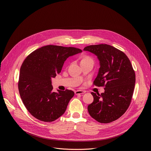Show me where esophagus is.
I'll use <instances>...</instances> for the list:
<instances>
[{"label": "esophagus", "instance_id": "34e87169", "mask_svg": "<svg viewBox=\"0 0 151 151\" xmlns=\"http://www.w3.org/2000/svg\"><path fill=\"white\" fill-rule=\"evenodd\" d=\"M85 91H83V90H76V91H75V94H84V93H85Z\"/></svg>", "mask_w": 151, "mask_h": 151}]
</instances>
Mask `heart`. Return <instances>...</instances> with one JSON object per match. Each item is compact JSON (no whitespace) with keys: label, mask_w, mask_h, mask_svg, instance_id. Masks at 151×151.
Returning a JSON list of instances; mask_svg holds the SVG:
<instances>
[{"label":"heart","mask_w":151,"mask_h":151,"mask_svg":"<svg viewBox=\"0 0 151 151\" xmlns=\"http://www.w3.org/2000/svg\"><path fill=\"white\" fill-rule=\"evenodd\" d=\"M93 61V59L89 56H83L82 58L81 61Z\"/></svg>","instance_id":"1"}]
</instances>
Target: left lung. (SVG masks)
<instances>
[{"mask_svg":"<svg viewBox=\"0 0 151 151\" xmlns=\"http://www.w3.org/2000/svg\"><path fill=\"white\" fill-rule=\"evenodd\" d=\"M84 51L97 56L100 67L93 85L104 87V92L91 93L93 102L88 106L90 116L100 123L119 118L130 104L136 82L131 62L122 51L107 44L86 47Z\"/></svg>","mask_w":151,"mask_h":151,"instance_id":"left-lung-1","label":"left lung"}]
</instances>
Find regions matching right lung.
Segmentation results:
<instances>
[{"label": "right lung", "mask_w": 151, "mask_h": 151, "mask_svg": "<svg viewBox=\"0 0 151 151\" xmlns=\"http://www.w3.org/2000/svg\"><path fill=\"white\" fill-rule=\"evenodd\" d=\"M81 52L74 47L50 45L36 50L24 60L18 87L23 104L33 116L50 122L65 112L75 93L69 90L53 92L51 78L61 72L69 57Z\"/></svg>", "instance_id": "right-lung-1"}]
</instances>
